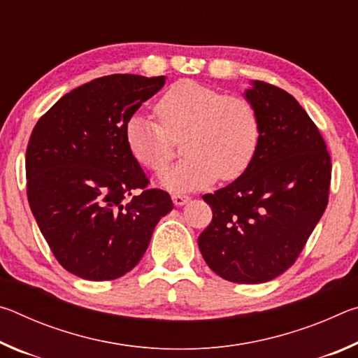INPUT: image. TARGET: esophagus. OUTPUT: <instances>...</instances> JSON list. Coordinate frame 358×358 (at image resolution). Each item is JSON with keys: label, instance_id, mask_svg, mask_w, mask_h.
<instances>
[{"label": "esophagus", "instance_id": "obj_1", "mask_svg": "<svg viewBox=\"0 0 358 358\" xmlns=\"http://www.w3.org/2000/svg\"><path fill=\"white\" fill-rule=\"evenodd\" d=\"M172 201L175 205H177V207H183L185 203L189 202V197L185 196V194H173Z\"/></svg>", "mask_w": 358, "mask_h": 358}]
</instances>
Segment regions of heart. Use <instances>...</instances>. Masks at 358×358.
Here are the masks:
<instances>
[{"mask_svg":"<svg viewBox=\"0 0 358 358\" xmlns=\"http://www.w3.org/2000/svg\"><path fill=\"white\" fill-rule=\"evenodd\" d=\"M161 123L136 113L124 126V141L142 167L159 173L172 159V141H180L186 157L162 175L171 191H194L220 177L235 180L256 156L260 121L250 101L226 96L208 85L180 80L156 104Z\"/></svg>","mask_w":358,"mask_h":358,"instance_id":"b5f03b06","label":"heart"}]
</instances>
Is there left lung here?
<instances>
[{
  "instance_id": "left-lung-1",
  "label": "left lung",
  "mask_w": 358,
  "mask_h": 358,
  "mask_svg": "<svg viewBox=\"0 0 358 358\" xmlns=\"http://www.w3.org/2000/svg\"><path fill=\"white\" fill-rule=\"evenodd\" d=\"M250 83L256 156L237 180L205 194L213 220L199 237L210 268L240 284L271 281L295 262L324 215L331 178L327 145L305 108L281 88Z\"/></svg>"
}]
</instances>
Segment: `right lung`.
I'll use <instances>...</instances> for the list:
<instances>
[{
	"mask_svg": "<svg viewBox=\"0 0 358 358\" xmlns=\"http://www.w3.org/2000/svg\"><path fill=\"white\" fill-rule=\"evenodd\" d=\"M164 83L166 76L94 78L34 126L25 157L28 202L53 256L72 275L108 281L128 273L173 208L166 191L147 189L124 141L128 120Z\"/></svg>",
	"mask_w": 358,
	"mask_h": 358,
	"instance_id": "add662e5",
	"label": "right lung"
}]
</instances>
